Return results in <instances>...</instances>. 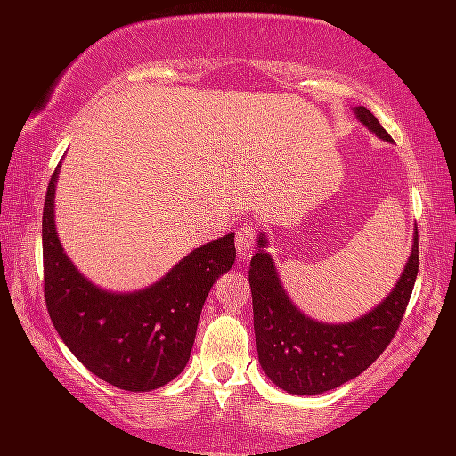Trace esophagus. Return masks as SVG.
<instances>
[{"instance_id":"1","label":"esophagus","mask_w":456,"mask_h":456,"mask_svg":"<svg viewBox=\"0 0 456 456\" xmlns=\"http://www.w3.org/2000/svg\"><path fill=\"white\" fill-rule=\"evenodd\" d=\"M255 239H257V228L253 222H245L236 230V251H239V261H247L255 251Z\"/></svg>"}]
</instances>
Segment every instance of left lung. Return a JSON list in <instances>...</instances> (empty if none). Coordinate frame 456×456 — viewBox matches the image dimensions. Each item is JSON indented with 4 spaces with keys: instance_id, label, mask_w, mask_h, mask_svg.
<instances>
[{
    "instance_id": "1",
    "label": "left lung",
    "mask_w": 456,
    "mask_h": 456,
    "mask_svg": "<svg viewBox=\"0 0 456 456\" xmlns=\"http://www.w3.org/2000/svg\"><path fill=\"white\" fill-rule=\"evenodd\" d=\"M354 111L371 133L392 141L370 110L357 108ZM264 247L265 239L261 236L259 251L248 267V284L259 363L267 378L290 395H320L357 378L386 351L407 311L419 272L417 228L413 251L396 289L370 314L340 326L309 320L289 301Z\"/></svg>"
}]
</instances>
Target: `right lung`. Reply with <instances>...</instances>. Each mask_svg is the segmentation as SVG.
Segmentation results:
<instances>
[{"instance_id":"right-lung-1","label":"right lung","mask_w":456,"mask_h":456,"mask_svg":"<svg viewBox=\"0 0 456 456\" xmlns=\"http://www.w3.org/2000/svg\"><path fill=\"white\" fill-rule=\"evenodd\" d=\"M58 167L43 205V292L55 330L86 370L116 388L147 392L184 370L208 292L234 264V234L203 245L151 289L111 295L66 257L53 224Z\"/></svg>"}]
</instances>
